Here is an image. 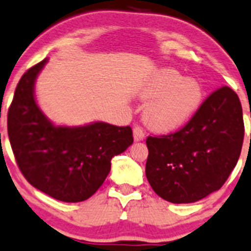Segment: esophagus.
Returning a JSON list of instances; mask_svg holds the SVG:
<instances>
[{"label": "esophagus", "instance_id": "1", "mask_svg": "<svg viewBox=\"0 0 251 251\" xmlns=\"http://www.w3.org/2000/svg\"><path fill=\"white\" fill-rule=\"evenodd\" d=\"M133 137H134V141L139 142L144 138V131L141 126H136L133 128Z\"/></svg>", "mask_w": 251, "mask_h": 251}]
</instances>
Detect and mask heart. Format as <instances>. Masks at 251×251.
I'll return each mask as SVG.
<instances>
[{"instance_id": "obj_1", "label": "heart", "mask_w": 251, "mask_h": 251, "mask_svg": "<svg viewBox=\"0 0 251 251\" xmlns=\"http://www.w3.org/2000/svg\"><path fill=\"white\" fill-rule=\"evenodd\" d=\"M151 100L146 109V120L159 132H171L185 125L203 101V88L197 79L184 78L172 68L160 71L143 91Z\"/></svg>"}]
</instances>
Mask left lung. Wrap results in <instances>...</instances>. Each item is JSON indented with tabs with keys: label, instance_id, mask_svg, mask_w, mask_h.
<instances>
[{
	"label": "left lung",
	"instance_id": "8db88e82",
	"mask_svg": "<svg viewBox=\"0 0 251 251\" xmlns=\"http://www.w3.org/2000/svg\"><path fill=\"white\" fill-rule=\"evenodd\" d=\"M243 138L241 101L231 88L221 86L180 130L148 137V181L168 202L200 201L227 180L241 155Z\"/></svg>",
	"mask_w": 251,
	"mask_h": 251
}]
</instances>
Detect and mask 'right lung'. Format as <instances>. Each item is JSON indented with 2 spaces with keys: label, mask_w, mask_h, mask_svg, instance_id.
<instances>
[{
  "label": "right lung",
  "mask_w": 251,
  "mask_h": 251,
  "mask_svg": "<svg viewBox=\"0 0 251 251\" xmlns=\"http://www.w3.org/2000/svg\"><path fill=\"white\" fill-rule=\"evenodd\" d=\"M48 59L26 71L8 109V137L26 180L62 202H81L103 184L110 160L133 143L130 126L107 123L55 126L35 100V81Z\"/></svg>",
  "instance_id": "right-lung-1"
}]
</instances>
